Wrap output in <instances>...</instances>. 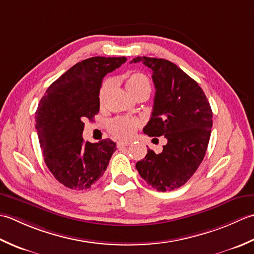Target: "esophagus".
Returning a JSON list of instances; mask_svg holds the SVG:
<instances>
[{
  "label": "esophagus",
  "instance_id": "1",
  "mask_svg": "<svg viewBox=\"0 0 254 254\" xmlns=\"http://www.w3.org/2000/svg\"><path fill=\"white\" fill-rule=\"evenodd\" d=\"M130 143V141H118L117 147H128Z\"/></svg>",
  "mask_w": 254,
  "mask_h": 254
}]
</instances>
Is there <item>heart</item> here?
<instances>
[{
  "mask_svg": "<svg viewBox=\"0 0 254 254\" xmlns=\"http://www.w3.org/2000/svg\"><path fill=\"white\" fill-rule=\"evenodd\" d=\"M113 85V79H106L103 82L100 92H98V101H100L101 104L104 103L108 92L111 91ZM126 89L134 97L141 92L149 93L150 89H151V85H150V81L146 75L136 72V73H131L127 76ZM139 125H140V123L136 118L117 117L114 118L108 124V130H110L114 137L118 139H130L133 136V133L136 132Z\"/></svg>",
  "mask_w": 254,
  "mask_h": 254,
  "instance_id": "1",
  "label": "heart"
}]
</instances>
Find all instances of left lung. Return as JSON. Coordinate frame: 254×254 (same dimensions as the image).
Wrapping results in <instances>:
<instances>
[{
    "label": "left lung",
    "instance_id": "1",
    "mask_svg": "<svg viewBox=\"0 0 254 254\" xmlns=\"http://www.w3.org/2000/svg\"><path fill=\"white\" fill-rule=\"evenodd\" d=\"M130 62L148 66L156 87L152 116L143 132L168 140L161 153L148 149L136 169L156 190H177L188 182L205 157L213 126L209 102L197 82L171 61L137 57Z\"/></svg>",
    "mask_w": 254,
    "mask_h": 254
}]
</instances>
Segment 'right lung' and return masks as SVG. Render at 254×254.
Returning a JSON list of instances; mask_svg holds the SVG:
<instances>
[{"label": "right lung", "mask_w": 254, "mask_h": 254, "mask_svg": "<svg viewBox=\"0 0 254 254\" xmlns=\"http://www.w3.org/2000/svg\"><path fill=\"white\" fill-rule=\"evenodd\" d=\"M127 58L92 57L77 62L51 83L36 111L40 148L56 180L76 190L90 189L105 172L116 143L111 139L84 141V121L100 111L103 77Z\"/></svg>", "instance_id": "add662e5"}]
</instances>
